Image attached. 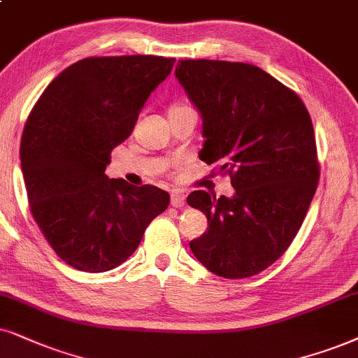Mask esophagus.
Masks as SVG:
<instances>
[{
	"mask_svg": "<svg viewBox=\"0 0 358 358\" xmlns=\"http://www.w3.org/2000/svg\"><path fill=\"white\" fill-rule=\"evenodd\" d=\"M170 203H171V206H173V208L185 206V194L182 192H178V189H175V192H171Z\"/></svg>",
	"mask_w": 358,
	"mask_h": 358,
	"instance_id": "34e87169",
	"label": "esophagus"
}]
</instances>
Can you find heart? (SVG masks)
Returning a JSON list of instances; mask_svg holds the SVG:
<instances>
[{
    "label": "heart",
    "instance_id": "b5f03b06",
    "mask_svg": "<svg viewBox=\"0 0 358 358\" xmlns=\"http://www.w3.org/2000/svg\"><path fill=\"white\" fill-rule=\"evenodd\" d=\"M175 107H187V103H176V106H173L171 108H175Z\"/></svg>",
    "mask_w": 358,
    "mask_h": 358
}]
</instances>
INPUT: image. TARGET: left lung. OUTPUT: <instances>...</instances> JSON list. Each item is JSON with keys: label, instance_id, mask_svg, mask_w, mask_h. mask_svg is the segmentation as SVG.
Segmentation results:
<instances>
[{"label": "left lung", "instance_id": "8db88e82", "mask_svg": "<svg viewBox=\"0 0 358 358\" xmlns=\"http://www.w3.org/2000/svg\"><path fill=\"white\" fill-rule=\"evenodd\" d=\"M175 76L201 112L200 158L229 175L234 188L231 198L188 194L208 218L189 248L221 278L259 274L291 246L317 189L309 112L292 89L252 64L185 59Z\"/></svg>", "mask_w": 358, "mask_h": 358}]
</instances>
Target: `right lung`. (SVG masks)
<instances>
[{
    "instance_id": "obj_1",
    "label": "right lung",
    "mask_w": 358,
    "mask_h": 358,
    "mask_svg": "<svg viewBox=\"0 0 358 358\" xmlns=\"http://www.w3.org/2000/svg\"><path fill=\"white\" fill-rule=\"evenodd\" d=\"M173 62L140 54L85 57L48 85L26 120L20 157L31 215L74 269L120 266L170 205L164 189L103 171Z\"/></svg>"
}]
</instances>
